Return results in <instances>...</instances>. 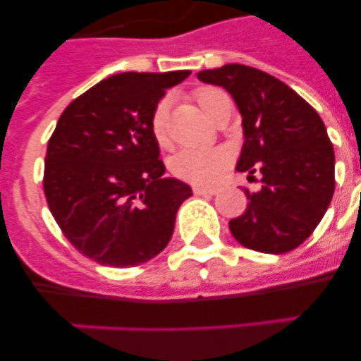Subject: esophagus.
Returning a JSON list of instances; mask_svg holds the SVG:
<instances>
[{
	"label": "esophagus",
	"mask_w": 361,
	"mask_h": 361,
	"mask_svg": "<svg viewBox=\"0 0 361 361\" xmlns=\"http://www.w3.org/2000/svg\"><path fill=\"white\" fill-rule=\"evenodd\" d=\"M193 193L195 195H215V188H206V186H193Z\"/></svg>",
	"instance_id": "34e87169"
}]
</instances>
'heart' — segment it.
<instances>
[{"label": "heart", "instance_id": "1", "mask_svg": "<svg viewBox=\"0 0 361 361\" xmlns=\"http://www.w3.org/2000/svg\"><path fill=\"white\" fill-rule=\"evenodd\" d=\"M195 101L200 110L208 117L215 114L216 106L226 97L224 92L212 86H202L195 90ZM166 103L155 106L152 116V135L159 146L168 145V132H166ZM229 155L224 148H186L180 149L170 159V171L173 177L186 180L197 186H209L216 183L226 171Z\"/></svg>", "mask_w": 361, "mask_h": 361}]
</instances>
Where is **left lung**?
<instances>
[{
    "label": "left lung",
    "mask_w": 361,
    "mask_h": 361,
    "mask_svg": "<svg viewBox=\"0 0 361 361\" xmlns=\"http://www.w3.org/2000/svg\"><path fill=\"white\" fill-rule=\"evenodd\" d=\"M231 94L242 114L244 146L237 171L262 188L229 220L244 247L282 255L298 247L320 224L334 193V149L318 111L286 82L253 66L224 65L197 73Z\"/></svg>",
    "instance_id": "obj_1"
}]
</instances>
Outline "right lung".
<instances>
[{
	"label": "right lung",
	"instance_id": "right-lung-1",
	"mask_svg": "<svg viewBox=\"0 0 361 361\" xmlns=\"http://www.w3.org/2000/svg\"><path fill=\"white\" fill-rule=\"evenodd\" d=\"M190 70L124 72L65 108L47 146L43 188L50 213L81 255L111 267L157 257L191 188L164 178L152 116Z\"/></svg>",
	"mask_w": 361,
	"mask_h": 361
}]
</instances>
